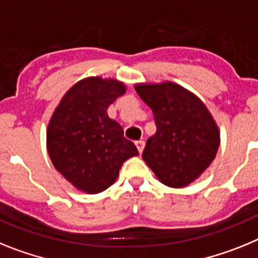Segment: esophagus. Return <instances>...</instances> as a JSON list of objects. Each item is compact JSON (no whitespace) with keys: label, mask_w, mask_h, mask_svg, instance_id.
<instances>
[{"label":"esophagus","mask_w":258,"mask_h":258,"mask_svg":"<svg viewBox=\"0 0 258 258\" xmlns=\"http://www.w3.org/2000/svg\"><path fill=\"white\" fill-rule=\"evenodd\" d=\"M144 147H145V143L144 142H138L136 143V148H138L139 153L142 154L143 151H144Z\"/></svg>","instance_id":"esophagus-1"}]
</instances>
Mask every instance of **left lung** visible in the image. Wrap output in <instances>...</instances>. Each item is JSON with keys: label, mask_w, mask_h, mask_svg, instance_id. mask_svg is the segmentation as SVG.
<instances>
[{"label": "left lung", "mask_w": 258, "mask_h": 258, "mask_svg": "<svg viewBox=\"0 0 258 258\" xmlns=\"http://www.w3.org/2000/svg\"><path fill=\"white\" fill-rule=\"evenodd\" d=\"M151 107L157 131L148 139L143 160L161 183L183 188L201 176L221 144L217 122L195 93L172 82L136 83Z\"/></svg>", "instance_id": "left-lung-1"}]
</instances>
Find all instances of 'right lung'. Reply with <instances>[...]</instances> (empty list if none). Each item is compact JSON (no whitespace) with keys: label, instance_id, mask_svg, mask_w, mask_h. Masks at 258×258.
Here are the masks:
<instances>
[{"label":"right lung","instance_id":"right-lung-1","mask_svg":"<svg viewBox=\"0 0 258 258\" xmlns=\"http://www.w3.org/2000/svg\"><path fill=\"white\" fill-rule=\"evenodd\" d=\"M113 78L88 76L61 98L46 128V149L58 172L76 189L89 195L110 187L123 162L138 156L107 107L126 92Z\"/></svg>","mask_w":258,"mask_h":258}]
</instances>
